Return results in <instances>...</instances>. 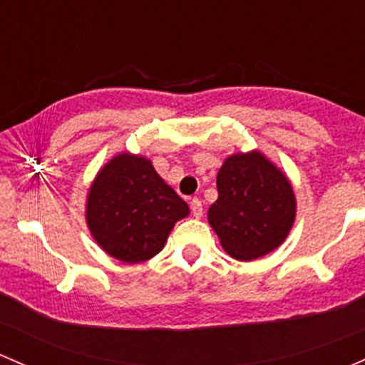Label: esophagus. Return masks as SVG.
Returning <instances> with one entry per match:
<instances>
[{
	"label": "esophagus",
	"mask_w": 365,
	"mask_h": 365,
	"mask_svg": "<svg viewBox=\"0 0 365 365\" xmlns=\"http://www.w3.org/2000/svg\"><path fill=\"white\" fill-rule=\"evenodd\" d=\"M190 205H191V214H193L195 217H202V214H204V207H202V202L198 200V198H191V202H190Z\"/></svg>",
	"instance_id": "34e87169"
}]
</instances>
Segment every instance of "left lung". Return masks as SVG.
Masks as SVG:
<instances>
[{
  "instance_id": "obj_1",
  "label": "left lung",
  "mask_w": 365,
  "mask_h": 365,
  "mask_svg": "<svg viewBox=\"0 0 365 365\" xmlns=\"http://www.w3.org/2000/svg\"><path fill=\"white\" fill-rule=\"evenodd\" d=\"M217 200L207 220L232 258L251 262L277 250L297 216L294 186L260 151L235 153L216 178Z\"/></svg>"
}]
</instances>
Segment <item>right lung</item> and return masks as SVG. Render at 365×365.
Returning a JSON list of instances; mask_svg holds the SVG:
<instances>
[{
    "label": "right lung",
    "instance_id": "obj_1",
    "mask_svg": "<svg viewBox=\"0 0 365 365\" xmlns=\"http://www.w3.org/2000/svg\"><path fill=\"white\" fill-rule=\"evenodd\" d=\"M187 214V204L158 175L153 161L128 151L100 168L86 200V223L95 242L125 264L160 253Z\"/></svg>",
    "mask_w": 365,
    "mask_h": 365
}]
</instances>
